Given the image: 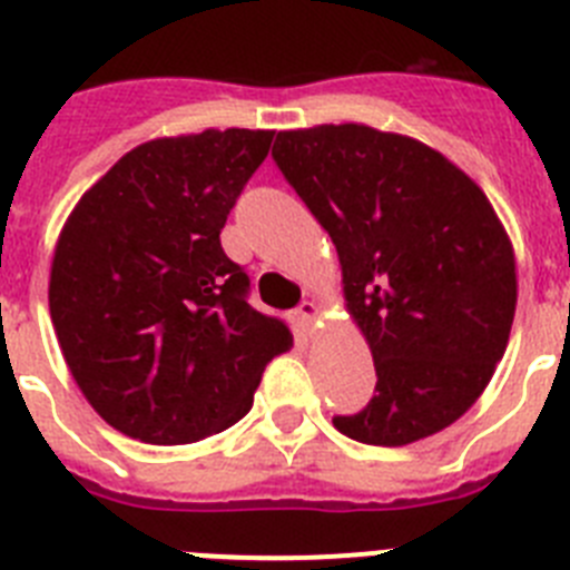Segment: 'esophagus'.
I'll list each match as a JSON object with an SVG mask.
<instances>
[{
  "instance_id": "obj_1",
  "label": "esophagus",
  "mask_w": 570,
  "mask_h": 570,
  "mask_svg": "<svg viewBox=\"0 0 570 570\" xmlns=\"http://www.w3.org/2000/svg\"><path fill=\"white\" fill-rule=\"evenodd\" d=\"M298 318L304 321L306 326H313L315 321L321 318V309H318V304H313V301H304V304L298 306Z\"/></svg>"
}]
</instances>
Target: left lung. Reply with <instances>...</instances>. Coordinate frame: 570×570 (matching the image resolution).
<instances>
[{
  "mask_svg": "<svg viewBox=\"0 0 570 570\" xmlns=\"http://www.w3.org/2000/svg\"><path fill=\"white\" fill-rule=\"evenodd\" d=\"M272 157L330 232L375 395L344 435L402 448L488 387L517 313V261L491 200L444 155L358 122L278 131Z\"/></svg>",
  "mask_w": 570,
  "mask_h": 570,
  "instance_id": "1",
  "label": "left lung"
}]
</instances>
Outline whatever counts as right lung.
I'll use <instances>...</instances> for the list:
<instances>
[{
	"label": "right lung",
	"instance_id": "1",
	"mask_svg": "<svg viewBox=\"0 0 570 570\" xmlns=\"http://www.w3.org/2000/svg\"><path fill=\"white\" fill-rule=\"evenodd\" d=\"M272 131L209 128L131 148L79 197L48 304L73 381L114 430L189 444L252 410L289 326L249 306V275L220 246Z\"/></svg>",
	"mask_w": 570,
	"mask_h": 570
}]
</instances>
